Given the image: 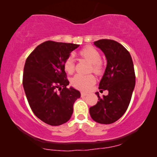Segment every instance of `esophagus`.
<instances>
[{"label": "esophagus", "mask_w": 157, "mask_h": 157, "mask_svg": "<svg viewBox=\"0 0 157 157\" xmlns=\"http://www.w3.org/2000/svg\"><path fill=\"white\" fill-rule=\"evenodd\" d=\"M86 95H88L87 93H86V92H83V91H81V96L83 97V96H86Z\"/></svg>", "instance_id": "esophagus-1"}]
</instances>
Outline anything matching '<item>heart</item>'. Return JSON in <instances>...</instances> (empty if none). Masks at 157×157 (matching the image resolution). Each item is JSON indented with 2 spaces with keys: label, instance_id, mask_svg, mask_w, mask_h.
Instances as JSON below:
<instances>
[{
  "label": "heart",
  "instance_id": "1",
  "mask_svg": "<svg viewBox=\"0 0 157 157\" xmlns=\"http://www.w3.org/2000/svg\"><path fill=\"white\" fill-rule=\"evenodd\" d=\"M79 55L83 59L87 60L91 63V71L96 74L100 75L103 73L104 66L101 61V56L100 53L95 48L92 46H86L79 51ZM64 68L68 74H71L75 70V63L73 56H69L64 61ZM96 83V78L94 75H81L76 74L72 78L71 83L74 88L81 90H88Z\"/></svg>",
  "mask_w": 157,
  "mask_h": 157
}]
</instances>
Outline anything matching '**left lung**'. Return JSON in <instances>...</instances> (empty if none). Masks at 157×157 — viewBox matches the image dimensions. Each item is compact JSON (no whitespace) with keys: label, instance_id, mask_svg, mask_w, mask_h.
<instances>
[{"label":"left lung","instance_id":"obj_1","mask_svg":"<svg viewBox=\"0 0 157 157\" xmlns=\"http://www.w3.org/2000/svg\"><path fill=\"white\" fill-rule=\"evenodd\" d=\"M105 54L107 66L99 83L101 91L107 90L109 94L100 97L90 107L89 113L94 121L109 124L117 121L127 110L135 86L136 77L130 53L121 44L110 39L94 42Z\"/></svg>","mask_w":157,"mask_h":157}]
</instances>
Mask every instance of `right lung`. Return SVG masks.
I'll return each mask as SVG.
<instances>
[{
  "instance_id": "add662e5",
  "label": "right lung",
  "mask_w": 157,
  "mask_h": 157,
  "mask_svg": "<svg viewBox=\"0 0 157 157\" xmlns=\"http://www.w3.org/2000/svg\"><path fill=\"white\" fill-rule=\"evenodd\" d=\"M79 45L47 40L38 45L25 61L23 86L32 111L51 126L71 119L73 106L81 94L71 87L64 61Z\"/></svg>"
}]
</instances>
